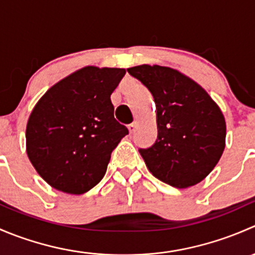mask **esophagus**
<instances>
[{
	"label": "esophagus",
	"instance_id": "34e87169",
	"mask_svg": "<svg viewBox=\"0 0 255 255\" xmlns=\"http://www.w3.org/2000/svg\"><path fill=\"white\" fill-rule=\"evenodd\" d=\"M137 127H138V122H137V121H134V122H133V123H130V125L128 126V129H129V133L134 132V130L137 129Z\"/></svg>",
	"mask_w": 255,
	"mask_h": 255
}]
</instances>
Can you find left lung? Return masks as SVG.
<instances>
[{
	"label": "left lung",
	"instance_id": "8db88e82",
	"mask_svg": "<svg viewBox=\"0 0 255 255\" xmlns=\"http://www.w3.org/2000/svg\"><path fill=\"white\" fill-rule=\"evenodd\" d=\"M153 95L158 138L139 149L146 168L160 181L194 186L220 160L226 145V121L210 95L175 69L139 65L127 69Z\"/></svg>",
	"mask_w": 255,
	"mask_h": 255
}]
</instances>
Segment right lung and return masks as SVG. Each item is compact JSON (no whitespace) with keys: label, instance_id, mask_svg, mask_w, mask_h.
I'll use <instances>...</instances> for the list:
<instances>
[{"label":"right lung","instance_id":"right-lung-1","mask_svg":"<svg viewBox=\"0 0 255 255\" xmlns=\"http://www.w3.org/2000/svg\"><path fill=\"white\" fill-rule=\"evenodd\" d=\"M125 74L86 66L56 82L34 106L25 129L27 154L54 189L81 195L105 176L112 150L128 134L111 102Z\"/></svg>","mask_w":255,"mask_h":255}]
</instances>
